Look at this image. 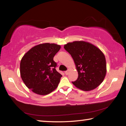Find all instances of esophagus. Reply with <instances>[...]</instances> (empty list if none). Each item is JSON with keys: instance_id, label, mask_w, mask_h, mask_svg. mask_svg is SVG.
<instances>
[{"instance_id": "34e87169", "label": "esophagus", "mask_w": 126, "mask_h": 126, "mask_svg": "<svg viewBox=\"0 0 126 126\" xmlns=\"http://www.w3.org/2000/svg\"><path fill=\"white\" fill-rule=\"evenodd\" d=\"M69 70H68V71L65 72V74H66V75H68V74H69Z\"/></svg>"}]
</instances>
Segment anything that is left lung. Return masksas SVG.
<instances>
[{"instance_id":"left-lung-1","label":"left lung","mask_w":126,"mask_h":126,"mask_svg":"<svg viewBox=\"0 0 126 126\" xmlns=\"http://www.w3.org/2000/svg\"><path fill=\"white\" fill-rule=\"evenodd\" d=\"M64 48L73 58L78 73L77 79L72 83L84 91L93 90L99 86L107 73L103 52L96 46L84 41L68 43Z\"/></svg>"}]
</instances>
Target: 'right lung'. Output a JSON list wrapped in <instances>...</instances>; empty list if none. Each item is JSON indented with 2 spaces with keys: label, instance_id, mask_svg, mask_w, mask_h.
<instances>
[{
  "label": "right lung",
  "instance_id": "right-lung-1",
  "mask_svg": "<svg viewBox=\"0 0 126 126\" xmlns=\"http://www.w3.org/2000/svg\"><path fill=\"white\" fill-rule=\"evenodd\" d=\"M61 46L42 43L32 48L21 59L20 76L23 82L33 92L47 95L57 88L62 76L55 69L53 61Z\"/></svg>",
  "mask_w": 126,
  "mask_h": 126
}]
</instances>
